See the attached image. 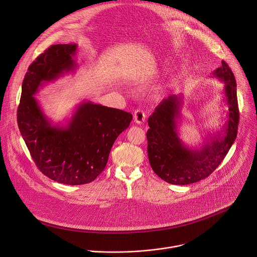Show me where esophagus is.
I'll use <instances>...</instances> for the list:
<instances>
[{
  "mask_svg": "<svg viewBox=\"0 0 257 257\" xmlns=\"http://www.w3.org/2000/svg\"><path fill=\"white\" fill-rule=\"evenodd\" d=\"M146 120V113L142 109H137L134 112V121L137 124H143Z\"/></svg>",
  "mask_w": 257,
  "mask_h": 257,
  "instance_id": "obj_1",
  "label": "esophagus"
}]
</instances>
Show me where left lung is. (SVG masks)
<instances>
[{
    "label": "left lung",
    "mask_w": 257,
    "mask_h": 257,
    "mask_svg": "<svg viewBox=\"0 0 257 257\" xmlns=\"http://www.w3.org/2000/svg\"><path fill=\"white\" fill-rule=\"evenodd\" d=\"M224 82V101L228 107L222 129L202 149H189L178 135L182 96L170 95L148 119V158L155 173L172 185H189L207 178L232 146L238 129L239 112L234 75L225 61L212 73Z\"/></svg>",
    "instance_id": "1"
}]
</instances>
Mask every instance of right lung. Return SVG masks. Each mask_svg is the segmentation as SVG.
Returning a JSON list of instances; mask_svg holds the SVG:
<instances>
[{
    "label": "right lung",
    "instance_id": "1",
    "mask_svg": "<svg viewBox=\"0 0 257 257\" xmlns=\"http://www.w3.org/2000/svg\"><path fill=\"white\" fill-rule=\"evenodd\" d=\"M75 44L53 45L29 66L22 85L18 125L39 170L53 181L83 185L94 181L107 164L117 137L132 114L82 102L66 126L52 125L34 96L46 82L75 69Z\"/></svg>",
    "mask_w": 257,
    "mask_h": 257
}]
</instances>
